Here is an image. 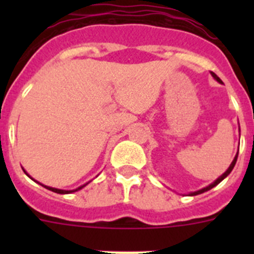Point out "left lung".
<instances>
[{"instance_id":"8db88e82","label":"left lung","mask_w":254,"mask_h":254,"mask_svg":"<svg viewBox=\"0 0 254 254\" xmlns=\"http://www.w3.org/2000/svg\"><path fill=\"white\" fill-rule=\"evenodd\" d=\"M211 75L214 76V77H215V78H216L217 81H219V82H221V80H220V78H219V77H217V76H216V75H215V73H214V72H211ZM237 159H238V154H237V155H235V158H234V160H233V163H232V164H230V167H229V168H228V170H226V172H225V173H224L223 176H221V177H219V178H217V179H216V181H215V182H214V183H212V185H210V186H208V187H206V188H202V190H197V192H193V193H190V196H196V194H199V193H203V192H206V190H211V188H214V187H215V186H217V185H219L220 182L223 181V179H224V178H226V177H228V176H229V174H230V172H232V170H233V168H234L235 163H237Z\"/></svg>"}]
</instances>
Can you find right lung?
I'll return each mask as SVG.
<instances>
[{"label": "right lung", "instance_id": "obj_1", "mask_svg": "<svg viewBox=\"0 0 254 254\" xmlns=\"http://www.w3.org/2000/svg\"><path fill=\"white\" fill-rule=\"evenodd\" d=\"M43 186V185H42ZM85 186L86 185H84V186H81V187H78L77 190H81L82 187H85ZM43 187H46L47 190H52V192H56V193H61V194H66V193H71V192H75V190H57V188H52V187H47V186H43Z\"/></svg>", "mask_w": 254, "mask_h": 254}]
</instances>
